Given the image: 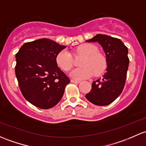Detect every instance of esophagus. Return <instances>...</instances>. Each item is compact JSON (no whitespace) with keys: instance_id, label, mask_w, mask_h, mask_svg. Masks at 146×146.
<instances>
[{"instance_id":"esophagus-1","label":"esophagus","mask_w":146,"mask_h":146,"mask_svg":"<svg viewBox=\"0 0 146 146\" xmlns=\"http://www.w3.org/2000/svg\"><path fill=\"white\" fill-rule=\"evenodd\" d=\"M70 82H73V83H80V81L75 80H70Z\"/></svg>"}]
</instances>
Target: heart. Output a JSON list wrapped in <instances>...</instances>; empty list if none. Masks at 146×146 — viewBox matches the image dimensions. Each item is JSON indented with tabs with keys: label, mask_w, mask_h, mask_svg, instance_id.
Returning <instances> with one entry per match:
<instances>
[{
	"label": "heart",
	"mask_w": 146,
	"mask_h": 146,
	"mask_svg": "<svg viewBox=\"0 0 146 146\" xmlns=\"http://www.w3.org/2000/svg\"><path fill=\"white\" fill-rule=\"evenodd\" d=\"M76 54L85 56L80 65L70 73V76L76 80H84L91 78L94 73L99 76L106 68V61L103 55L99 53V50L95 45L85 43L79 45L75 50ZM56 61L59 68L64 71H69L73 66V55L68 50H61L56 56Z\"/></svg>",
	"instance_id": "obj_1"
}]
</instances>
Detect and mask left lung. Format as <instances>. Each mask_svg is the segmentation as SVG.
Wrapping results in <instances>:
<instances>
[{"label":"left lung","mask_w":146,"mask_h":146,"mask_svg":"<svg viewBox=\"0 0 146 146\" xmlns=\"http://www.w3.org/2000/svg\"><path fill=\"white\" fill-rule=\"evenodd\" d=\"M86 42H97L106 56V73L94 81L86 99L96 106H107L120 95L125 85L129 66L128 48L119 39L107 35L97 34Z\"/></svg>","instance_id":"left-lung-1"}]
</instances>
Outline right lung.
<instances>
[{
    "instance_id": "1",
    "label": "right lung",
    "mask_w": 146,
    "mask_h": 146,
    "mask_svg": "<svg viewBox=\"0 0 146 146\" xmlns=\"http://www.w3.org/2000/svg\"><path fill=\"white\" fill-rule=\"evenodd\" d=\"M66 48L52 40L26 42L16 54L15 74L24 97L38 108L48 109L62 98L70 82L57 66L56 56Z\"/></svg>"
}]
</instances>
